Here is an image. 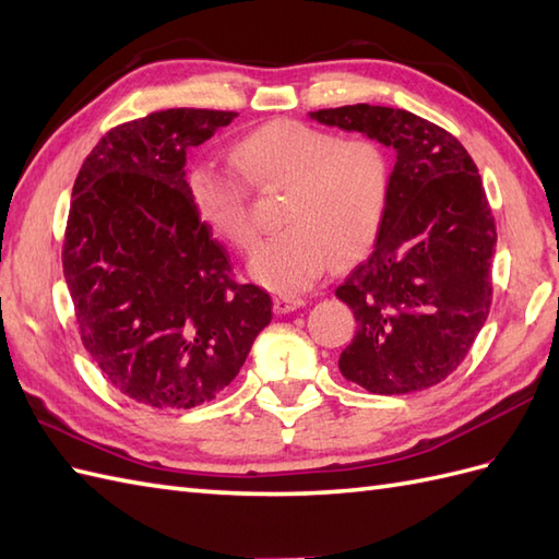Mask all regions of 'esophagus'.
I'll return each mask as SVG.
<instances>
[{
    "label": "esophagus",
    "instance_id": "esophagus-1",
    "mask_svg": "<svg viewBox=\"0 0 559 559\" xmlns=\"http://www.w3.org/2000/svg\"><path fill=\"white\" fill-rule=\"evenodd\" d=\"M301 306H306L301 296H277L275 298V310L280 312V316H287V312L301 308Z\"/></svg>",
    "mask_w": 559,
    "mask_h": 559
}]
</instances>
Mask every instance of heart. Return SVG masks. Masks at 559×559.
<instances>
[{
  "label": "heart",
  "instance_id": "obj_1",
  "mask_svg": "<svg viewBox=\"0 0 559 559\" xmlns=\"http://www.w3.org/2000/svg\"><path fill=\"white\" fill-rule=\"evenodd\" d=\"M235 170L255 189H287L282 227L249 258L263 287L296 294L312 287L326 267L360 258L382 227L389 201V163L370 140L336 134L298 120H270L243 134L229 152ZM187 192L199 217L229 247L255 241L243 187L225 173L197 168Z\"/></svg>",
  "mask_w": 559,
  "mask_h": 559
}]
</instances>
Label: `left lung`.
I'll return each mask as SVG.
<instances>
[{
	"instance_id": "obj_1",
	"label": "left lung",
	"mask_w": 559,
	"mask_h": 559,
	"mask_svg": "<svg viewBox=\"0 0 559 559\" xmlns=\"http://www.w3.org/2000/svg\"><path fill=\"white\" fill-rule=\"evenodd\" d=\"M308 116L396 152L372 253L334 292L358 322L338 370L379 396L439 384L491 308L496 223L481 175L451 132L403 108L356 104Z\"/></svg>"
}]
</instances>
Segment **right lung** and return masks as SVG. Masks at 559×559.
<instances>
[{
  "label": "right lung",
  "mask_w": 559,
  "mask_h": 559,
  "mask_svg": "<svg viewBox=\"0 0 559 559\" xmlns=\"http://www.w3.org/2000/svg\"><path fill=\"white\" fill-rule=\"evenodd\" d=\"M235 118L168 108L122 122L75 177L63 275L80 338L108 382L144 405L215 399L272 320V298L229 277L187 192V152Z\"/></svg>",
  "instance_id": "right-lung-1"
}]
</instances>
